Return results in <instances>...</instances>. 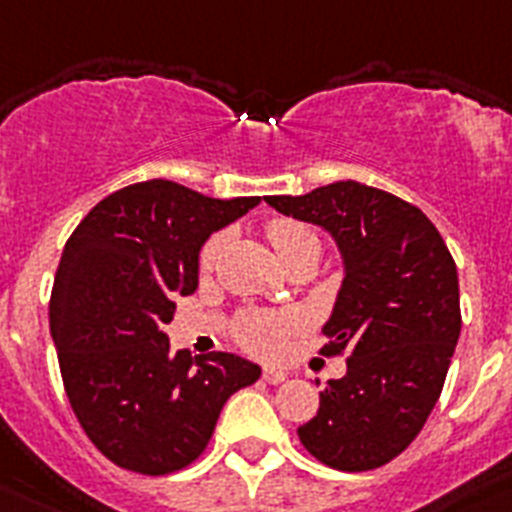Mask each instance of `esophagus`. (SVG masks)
Segmentation results:
<instances>
[{"label": "esophagus", "instance_id": "1", "mask_svg": "<svg viewBox=\"0 0 512 512\" xmlns=\"http://www.w3.org/2000/svg\"><path fill=\"white\" fill-rule=\"evenodd\" d=\"M287 379V371L285 369H274V366H266L264 369V382L269 384H280Z\"/></svg>", "mask_w": 512, "mask_h": 512}]
</instances>
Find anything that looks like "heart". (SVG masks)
<instances>
[{
    "instance_id": "heart-1",
    "label": "heart",
    "mask_w": 512,
    "mask_h": 512,
    "mask_svg": "<svg viewBox=\"0 0 512 512\" xmlns=\"http://www.w3.org/2000/svg\"><path fill=\"white\" fill-rule=\"evenodd\" d=\"M269 243L274 246L280 259H287L290 253L301 251L306 246H319V240L311 230H306L298 222H287V219H274L272 225L266 227ZM222 248V235L209 238V243L201 251V269L209 272ZM298 319L290 314H261V311H251V314L240 316L238 327H235V337H238L248 350L261 353V356H274L285 348L287 335L293 332Z\"/></svg>"
}]
</instances>
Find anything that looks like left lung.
I'll return each instance as SVG.
<instances>
[{
    "label": "left lung",
    "instance_id": "8db88e82",
    "mask_svg": "<svg viewBox=\"0 0 512 512\" xmlns=\"http://www.w3.org/2000/svg\"><path fill=\"white\" fill-rule=\"evenodd\" d=\"M266 204L329 232L342 259L324 353L348 350V371L319 392V411L298 437L337 471L384 466L421 432L453 361V256L424 211L356 180L266 196Z\"/></svg>",
    "mask_w": 512,
    "mask_h": 512
}]
</instances>
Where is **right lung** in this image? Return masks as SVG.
<instances>
[{
	"mask_svg": "<svg viewBox=\"0 0 512 512\" xmlns=\"http://www.w3.org/2000/svg\"><path fill=\"white\" fill-rule=\"evenodd\" d=\"M222 201L172 180L117 190L67 240L49 329L65 392L83 432L117 466L162 476L204 453L222 405L261 377L259 363L170 350L164 324L198 287V253L259 206Z\"/></svg>",
	"mask_w": 512,
	"mask_h": 512,
	"instance_id": "1",
	"label": "right lung"
}]
</instances>
